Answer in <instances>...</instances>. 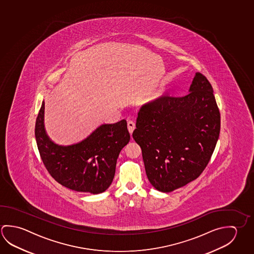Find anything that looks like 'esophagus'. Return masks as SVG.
I'll return each mask as SVG.
<instances>
[{
  "label": "esophagus",
  "instance_id": "34e87169",
  "mask_svg": "<svg viewBox=\"0 0 254 254\" xmlns=\"http://www.w3.org/2000/svg\"><path fill=\"white\" fill-rule=\"evenodd\" d=\"M127 128H128L129 133L132 134L133 130L135 128V124H134L133 121H129L128 122H127Z\"/></svg>",
  "mask_w": 254,
  "mask_h": 254
}]
</instances>
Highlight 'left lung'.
<instances>
[{"instance_id": "left-lung-1", "label": "left lung", "mask_w": 254, "mask_h": 254, "mask_svg": "<svg viewBox=\"0 0 254 254\" xmlns=\"http://www.w3.org/2000/svg\"><path fill=\"white\" fill-rule=\"evenodd\" d=\"M184 96L162 95L141 105L133 138L156 190L171 192L196 179L220 135V114L211 83L196 72Z\"/></svg>"}]
</instances>
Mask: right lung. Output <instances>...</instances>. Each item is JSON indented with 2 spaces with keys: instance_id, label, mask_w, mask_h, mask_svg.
I'll return each mask as SVG.
<instances>
[{
  "instance_id": "obj_1",
  "label": "right lung",
  "mask_w": 254,
  "mask_h": 254,
  "mask_svg": "<svg viewBox=\"0 0 254 254\" xmlns=\"http://www.w3.org/2000/svg\"><path fill=\"white\" fill-rule=\"evenodd\" d=\"M35 138L42 162L55 181L78 192L98 194L113 183L117 159L130 140L127 121L104 124L84 141L59 146L44 128V102L35 122Z\"/></svg>"
}]
</instances>
